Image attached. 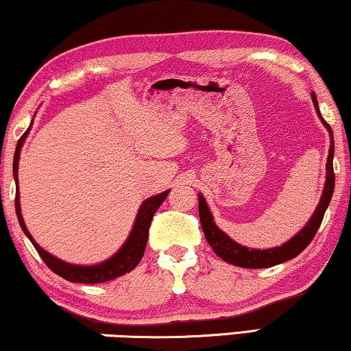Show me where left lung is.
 I'll return each mask as SVG.
<instances>
[{
    "mask_svg": "<svg viewBox=\"0 0 351 351\" xmlns=\"http://www.w3.org/2000/svg\"><path fill=\"white\" fill-rule=\"evenodd\" d=\"M311 99H313L316 113H318L319 119L323 121V124L329 131V136H330L329 156H328V165H326V184H324V190H323V195H321L318 208L315 209L311 219L306 222L305 227L302 228L294 238H291L289 241L281 244V246H278V247L262 249L261 251V249H249L246 246H241V244L233 241V239L230 238L227 233H223L222 230L215 225L213 214H210L208 204H206V201H204V196L199 193L198 195V203H199L198 208H199L201 227H203L204 237H206V239H208L209 246L214 249V252L217 254L222 261L232 263V265L243 267V268H267V267L278 265V263L291 261V258L299 256V254L311 243V239L315 238L316 232H318L319 225H321V222H323L326 209H328L330 198H332L334 185H335L334 166H332L334 136H332V129H330L329 124L324 121L323 117H321L319 108H318V100H316V95L313 93H311Z\"/></svg>",
    "mask_w": 351,
    "mask_h": 351,
    "instance_id": "8db88e82",
    "label": "left lung"
}]
</instances>
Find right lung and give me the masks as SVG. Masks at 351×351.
I'll return each mask as SVG.
<instances>
[{"label": "right lung", "mask_w": 351, "mask_h": 351, "mask_svg": "<svg viewBox=\"0 0 351 351\" xmlns=\"http://www.w3.org/2000/svg\"><path fill=\"white\" fill-rule=\"evenodd\" d=\"M30 129V128H28ZM28 131L19 138L16 153H14V165H12V172L14 179H16V214L19 219V223H21V228L23 233L27 234V238L30 239L33 246L40 254V257L45 261L47 267L51 268L56 275H59L66 281L71 282H84V285H97V282H105L110 280H114V278L124 275V273L132 271L134 268L137 267V263L141 262L143 257V252H145V246L148 241V230H150V223L155 213L160 208L162 201L166 199V196L169 195V190L162 191L160 195L150 196V198L145 199L138 209V214L136 217V222H134V228L126 243L123 244V247L114 254L113 257H110L108 261L102 263H97V265H73V263H66L60 258L52 256V254L46 252L40 244L35 243V239L32 238L30 232H28L25 227V222H23L22 213H21V201H19V158H21V148L22 143L25 141Z\"/></svg>", "instance_id": "add662e5"}]
</instances>
